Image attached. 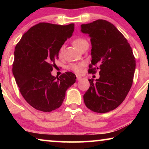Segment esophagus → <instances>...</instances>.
I'll list each match as a JSON object with an SVG mask.
<instances>
[{
    "label": "esophagus",
    "instance_id": "34e87169",
    "mask_svg": "<svg viewBox=\"0 0 149 149\" xmlns=\"http://www.w3.org/2000/svg\"><path fill=\"white\" fill-rule=\"evenodd\" d=\"M76 77H77V80H80L81 79V77L79 76V75H76Z\"/></svg>",
    "mask_w": 149,
    "mask_h": 149
}]
</instances>
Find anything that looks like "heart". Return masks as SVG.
Here are the masks:
<instances>
[{
  "label": "heart",
  "instance_id": "1",
  "mask_svg": "<svg viewBox=\"0 0 149 149\" xmlns=\"http://www.w3.org/2000/svg\"><path fill=\"white\" fill-rule=\"evenodd\" d=\"M73 45L74 47L77 48V49L81 50L84 47L85 45L88 44L87 41L85 39L83 38V37H77L75 39L73 40L72 41ZM64 46H62L60 47L59 50V56H62L63 54V52H64ZM84 66V62H79V63H74V64H71L69 65V69L72 70L73 72L77 74H80L82 71V68Z\"/></svg>",
  "mask_w": 149,
  "mask_h": 149
}]
</instances>
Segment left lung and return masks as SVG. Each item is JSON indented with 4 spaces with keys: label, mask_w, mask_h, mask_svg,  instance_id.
I'll list each match as a JSON object with an SVG mask.
<instances>
[{
    "label": "left lung",
    "mask_w": 149,
    "mask_h": 149,
    "mask_svg": "<svg viewBox=\"0 0 149 149\" xmlns=\"http://www.w3.org/2000/svg\"><path fill=\"white\" fill-rule=\"evenodd\" d=\"M81 27V31L91 37L92 45L88 73L95 74L100 70L99 79L95 82L89 79L84 102L93 112H110L122 104L132 87L135 56L127 40L110 22L97 19Z\"/></svg>",
    "instance_id": "left-lung-1"
}]
</instances>
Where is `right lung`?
<instances>
[{
  "mask_svg": "<svg viewBox=\"0 0 149 149\" xmlns=\"http://www.w3.org/2000/svg\"><path fill=\"white\" fill-rule=\"evenodd\" d=\"M74 24L41 22L31 27L17 42L12 72L24 99L32 107L51 112L62 105L65 91L75 82L70 72L52 76L60 47L72 35Z\"/></svg>",
  "mask_w": 149,
  "mask_h": 149,
  "instance_id": "obj_1",
  "label": "right lung"
}]
</instances>
